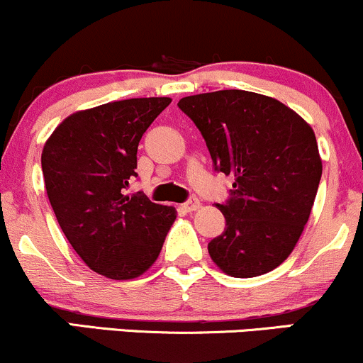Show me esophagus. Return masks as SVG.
Instances as JSON below:
<instances>
[{
  "label": "esophagus",
  "instance_id": "obj_1",
  "mask_svg": "<svg viewBox=\"0 0 363 363\" xmlns=\"http://www.w3.org/2000/svg\"><path fill=\"white\" fill-rule=\"evenodd\" d=\"M182 207L186 211V213H194V211H197L199 207H201V201L192 197V199H189V201H186L185 203H183Z\"/></svg>",
  "mask_w": 363,
  "mask_h": 363
}]
</instances>
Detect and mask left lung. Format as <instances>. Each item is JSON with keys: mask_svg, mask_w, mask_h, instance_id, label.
Returning a JSON list of instances; mask_svg holds the SVG:
<instances>
[{"mask_svg": "<svg viewBox=\"0 0 363 363\" xmlns=\"http://www.w3.org/2000/svg\"><path fill=\"white\" fill-rule=\"evenodd\" d=\"M214 169L235 178L218 203L226 228L209 255L233 278L266 274L288 259L311 216L323 161L311 125L278 99L248 91L183 97Z\"/></svg>", "mask_w": 363, "mask_h": 363, "instance_id": "left-lung-1", "label": "left lung"}]
</instances>
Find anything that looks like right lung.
Returning <instances> with one entry per match:
<instances>
[{
    "label": "right lung",
    "mask_w": 363,
    "mask_h": 363,
    "mask_svg": "<svg viewBox=\"0 0 363 363\" xmlns=\"http://www.w3.org/2000/svg\"><path fill=\"white\" fill-rule=\"evenodd\" d=\"M169 97H137L77 111L40 156L48 199L73 250L111 279H133L156 262L174 207L125 195L137 177V149Z\"/></svg>",
    "instance_id": "add662e5"
}]
</instances>
